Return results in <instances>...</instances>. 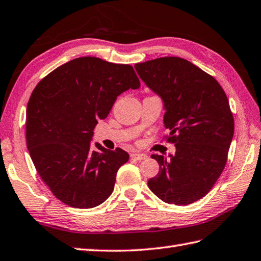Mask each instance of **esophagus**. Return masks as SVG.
<instances>
[{
	"mask_svg": "<svg viewBox=\"0 0 261 261\" xmlns=\"http://www.w3.org/2000/svg\"><path fill=\"white\" fill-rule=\"evenodd\" d=\"M132 159H134L136 161H143L147 159L146 154H142V153H133L132 154Z\"/></svg>",
	"mask_w": 261,
	"mask_h": 261,
	"instance_id": "1",
	"label": "esophagus"
}]
</instances>
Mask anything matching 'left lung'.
<instances>
[{"mask_svg": "<svg viewBox=\"0 0 261 261\" xmlns=\"http://www.w3.org/2000/svg\"><path fill=\"white\" fill-rule=\"evenodd\" d=\"M138 76L164 101L166 142L174 155H152L158 175L150 191L170 204L188 205L203 198L227 164L234 132L227 95L211 74L178 57L136 63Z\"/></svg>", "mask_w": 261, "mask_h": 261, "instance_id": "left-lung-1", "label": "left lung"}]
</instances>
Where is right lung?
<instances>
[{"label":"right lung","instance_id":"right-lung-1","mask_svg":"<svg viewBox=\"0 0 261 261\" xmlns=\"http://www.w3.org/2000/svg\"><path fill=\"white\" fill-rule=\"evenodd\" d=\"M129 65L82 57L58 67L33 89L27 108V146L42 181L58 200L91 209L114 191L119 167L129 155L96 144L92 130L121 92L140 88Z\"/></svg>","mask_w":261,"mask_h":261}]
</instances>
